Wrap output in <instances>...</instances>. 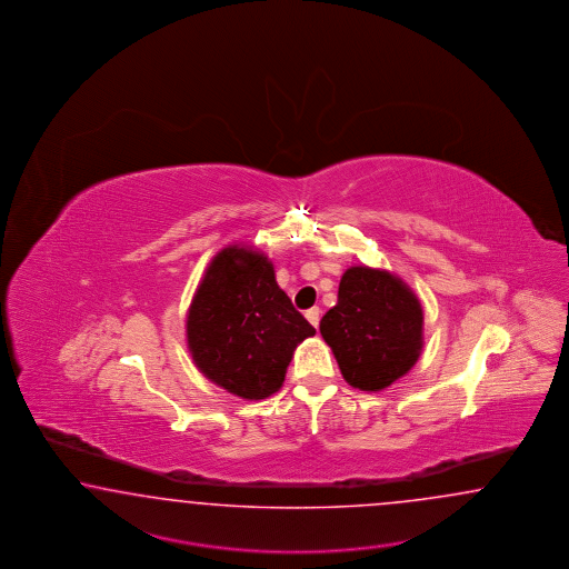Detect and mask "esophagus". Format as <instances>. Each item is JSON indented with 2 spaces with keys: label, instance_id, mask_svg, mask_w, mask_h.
<instances>
[{
  "label": "esophagus",
  "instance_id": "34e87169",
  "mask_svg": "<svg viewBox=\"0 0 569 569\" xmlns=\"http://www.w3.org/2000/svg\"><path fill=\"white\" fill-rule=\"evenodd\" d=\"M305 317H307L308 323L312 325V327H319V321H321V308H308L307 312H305Z\"/></svg>",
  "mask_w": 569,
  "mask_h": 569
}]
</instances>
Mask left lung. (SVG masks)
<instances>
[{"instance_id": "8db88e82", "label": "left lung", "mask_w": 569, "mask_h": 569, "mask_svg": "<svg viewBox=\"0 0 569 569\" xmlns=\"http://www.w3.org/2000/svg\"><path fill=\"white\" fill-rule=\"evenodd\" d=\"M422 325L420 300L400 277L360 264L341 276L338 305L325 312L321 336L348 383L381 391L415 367Z\"/></svg>"}]
</instances>
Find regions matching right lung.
<instances>
[{
	"instance_id": "add662e5",
	"label": "right lung",
	"mask_w": 569,
	"mask_h": 569,
	"mask_svg": "<svg viewBox=\"0 0 569 569\" xmlns=\"http://www.w3.org/2000/svg\"><path fill=\"white\" fill-rule=\"evenodd\" d=\"M315 333L277 286L271 261L240 244L209 262L186 319L194 365L242 400L279 391L296 346Z\"/></svg>"
}]
</instances>
